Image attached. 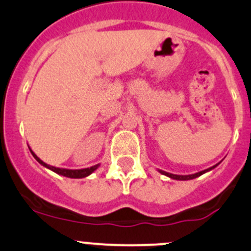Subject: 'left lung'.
<instances>
[{
    "label": "left lung",
    "instance_id": "left-lung-1",
    "mask_svg": "<svg viewBox=\"0 0 251 251\" xmlns=\"http://www.w3.org/2000/svg\"><path fill=\"white\" fill-rule=\"evenodd\" d=\"M219 164H220V163L215 164V165L212 166V168L206 169V170H203V171H200V172H196V174H193V175H174V174H170V172L163 171V170H158V171L160 172L161 175H165V176H168V177H170V178H172V179H177V180H189V179L196 178V177L201 176V175L206 174V172L211 171V170H213L214 168H217V166L219 165Z\"/></svg>",
    "mask_w": 251,
    "mask_h": 251
}]
</instances>
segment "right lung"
Segmentation results:
<instances>
[{
	"instance_id": "right-lung-1",
	"label": "right lung",
	"mask_w": 251,
	"mask_h": 251,
	"mask_svg": "<svg viewBox=\"0 0 251 251\" xmlns=\"http://www.w3.org/2000/svg\"><path fill=\"white\" fill-rule=\"evenodd\" d=\"M28 148H29V147H28ZM29 151H31L32 155H33L34 159H36V160L38 161L39 164H42L43 166H45V168H47V169L51 170V171L56 172V174H57V175H61V176H64V177H68V178H85V177L90 176L91 174H93V172L96 171V170L99 168V165H100V164H97V165L91 166V168L77 169V170L56 168V166H51V165H49V164L44 163V161H43L42 159H39L38 157H37V154L33 152V151L31 150V148H29Z\"/></svg>"
}]
</instances>
